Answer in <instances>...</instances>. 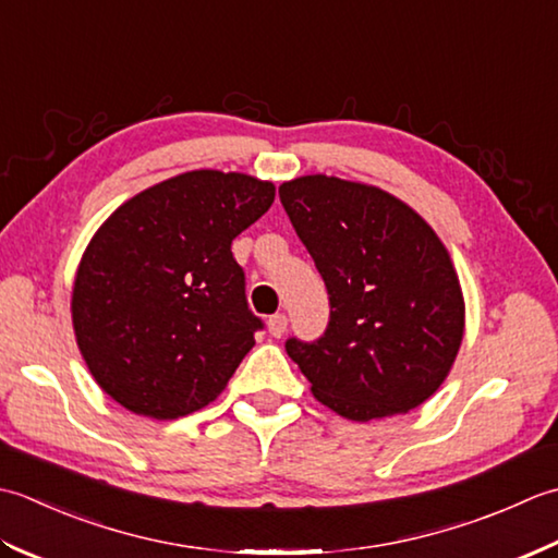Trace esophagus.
Here are the masks:
<instances>
[{
	"mask_svg": "<svg viewBox=\"0 0 558 558\" xmlns=\"http://www.w3.org/2000/svg\"><path fill=\"white\" fill-rule=\"evenodd\" d=\"M287 325H289V317L283 315V313L271 315L269 320H267V329H269L271 337H281L283 332H287Z\"/></svg>",
	"mask_w": 558,
	"mask_h": 558,
	"instance_id": "34e87169",
	"label": "esophagus"
}]
</instances>
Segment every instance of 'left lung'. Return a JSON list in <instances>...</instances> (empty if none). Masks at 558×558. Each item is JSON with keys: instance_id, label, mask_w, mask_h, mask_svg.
I'll return each mask as SVG.
<instances>
[{"instance_id": "1", "label": "left lung", "mask_w": 558, "mask_h": 558, "mask_svg": "<svg viewBox=\"0 0 558 558\" xmlns=\"http://www.w3.org/2000/svg\"><path fill=\"white\" fill-rule=\"evenodd\" d=\"M283 211L325 281L329 320L287 354L339 416L371 422L434 395L464 332V301L446 245L378 187L305 175L279 187Z\"/></svg>"}]
</instances>
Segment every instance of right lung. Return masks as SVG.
I'll use <instances>...</instances> for the list:
<instances>
[{
    "label": "right lung",
    "mask_w": 558,
    "mask_h": 558,
    "mask_svg": "<svg viewBox=\"0 0 558 558\" xmlns=\"http://www.w3.org/2000/svg\"><path fill=\"white\" fill-rule=\"evenodd\" d=\"M275 185L192 170L124 202L88 243L72 320L96 383L134 414L178 418L221 395L265 323L231 243Z\"/></svg>",
    "instance_id": "right-lung-1"
}]
</instances>
